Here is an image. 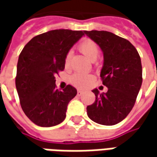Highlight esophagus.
Instances as JSON below:
<instances>
[{"mask_svg":"<svg viewBox=\"0 0 157 157\" xmlns=\"http://www.w3.org/2000/svg\"><path fill=\"white\" fill-rule=\"evenodd\" d=\"M83 94V91L82 90H78V95H81Z\"/></svg>","mask_w":157,"mask_h":157,"instance_id":"1","label":"esophagus"}]
</instances>
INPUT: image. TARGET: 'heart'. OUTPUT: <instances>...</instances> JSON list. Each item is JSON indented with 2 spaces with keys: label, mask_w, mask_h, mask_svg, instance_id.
<instances>
[{
  "label": "heart",
  "mask_w": 157,
  "mask_h": 157,
  "mask_svg": "<svg viewBox=\"0 0 157 157\" xmlns=\"http://www.w3.org/2000/svg\"><path fill=\"white\" fill-rule=\"evenodd\" d=\"M79 50L80 52L91 60L94 61L97 59V57L100 55V49L96 43H94L92 40H85L79 44ZM70 58H71V53H67L64 59V63L66 66L69 65ZM94 80V77L91 74L87 73H82V72H77L73 74L71 78V82L72 85H74L77 87H86L91 82Z\"/></svg>",
  "instance_id": "heart-1"
}]
</instances>
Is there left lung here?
Masks as SVG:
<instances>
[{"instance_id":"1","label":"left lung","mask_w":157,"mask_h":157,"mask_svg":"<svg viewBox=\"0 0 157 157\" xmlns=\"http://www.w3.org/2000/svg\"><path fill=\"white\" fill-rule=\"evenodd\" d=\"M100 46L104 62L100 71L106 93H93L94 104L87 105V115L94 122L112 126L128 116L136 103L142 83L141 57L129 41L108 31H84Z\"/></svg>"}]
</instances>
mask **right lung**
Listing matches in <instances>:
<instances>
[{
	"instance_id": "add662e5",
	"label": "right lung",
	"mask_w": 157,
	"mask_h": 157,
	"mask_svg": "<svg viewBox=\"0 0 157 157\" xmlns=\"http://www.w3.org/2000/svg\"><path fill=\"white\" fill-rule=\"evenodd\" d=\"M83 36L81 30H51L33 37L22 49L15 86L22 110L36 125L53 127L65 119L77 90L68 85L58 91L55 76L64 69L65 56Z\"/></svg>"
}]
</instances>
